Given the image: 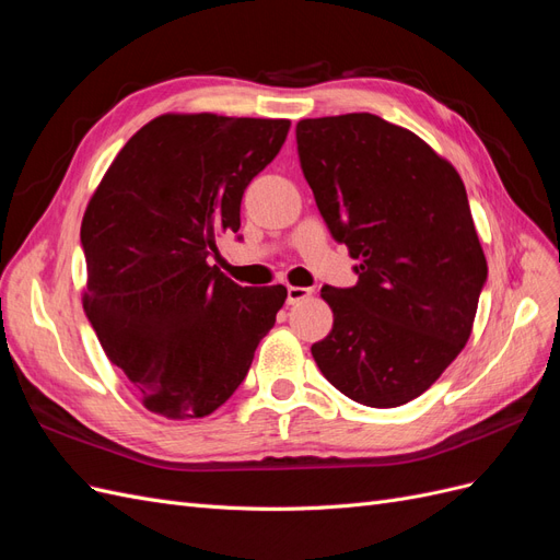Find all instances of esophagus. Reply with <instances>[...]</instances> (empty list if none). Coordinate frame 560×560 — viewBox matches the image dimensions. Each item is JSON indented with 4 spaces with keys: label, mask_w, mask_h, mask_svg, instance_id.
<instances>
[{
    "label": "esophagus",
    "mask_w": 560,
    "mask_h": 560,
    "mask_svg": "<svg viewBox=\"0 0 560 560\" xmlns=\"http://www.w3.org/2000/svg\"><path fill=\"white\" fill-rule=\"evenodd\" d=\"M313 290H308V287H287V303H299L301 299L311 296Z\"/></svg>",
    "instance_id": "34e87169"
}]
</instances>
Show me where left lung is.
<instances>
[{
  "label": "left lung",
  "mask_w": 560,
  "mask_h": 560,
  "mask_svg": "<svg viewBox=\"0 0 560 560\" xmlns=\"http://www.w3.org/2000/svg\"><path fill=\"white\" fill-rule=\"evenodd\" d=\"M296 149L331 238L358 259V284L322 287L334 327L313 358L352 401L401 406L465 348L488 278L465 184L374 114L299 121Z\"/></svg>",
  "instance_id": "left-lung-1"
}]
</instances>
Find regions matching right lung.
I'll return each instance as SVG.
<instances>
[{
	"label": "right lung",
	"instance_id": "right-lung-1",
	"mask_svg": "<svg viewBox=\"0 0 560 560\" xmlns=\"http://www.w3.org/2000/svg\"><path fill=\"white\" fill-rule=\"evenodd\" d=\"M290 121L163 114L109 165L81 222L83 311L114 366L165 418H202L245 381L287 299L243 287L208 259L238 233L247 184Z\"/></svg>",
	"mask_w": 560,
	"mask_h": 560
}]
</instances>
